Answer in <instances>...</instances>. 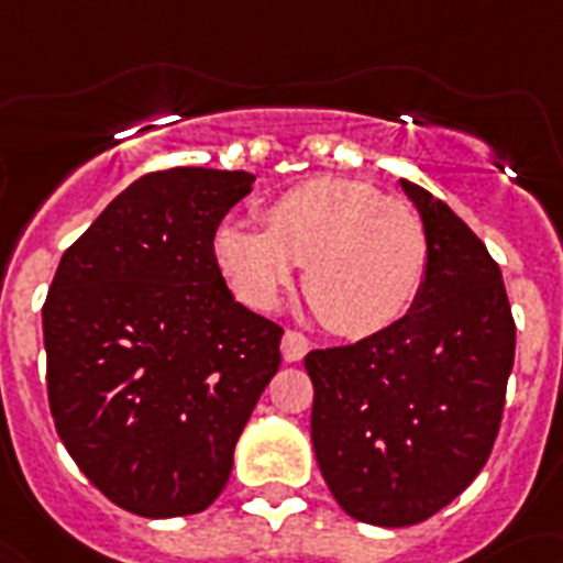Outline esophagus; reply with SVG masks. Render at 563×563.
I'll use <instances>...</instances> for the list:
<instances>
[{"label": "esophagus", "instance_id": "1", "mask_svg": "<svg viewBox=\"0 0 563 563\" xmlns=\"http://www.w3.org/2000/svg\"><path fill=\"white\" fill-rule=\"evenodd\" d=\"M309 349H311L309 336L300 334V331L288 329L286 334H283L280 351H283V360H286V363H300L302 356L309 354Z\"/></svg>", "mask_w": 563, "mask_h": 563}]
</instances>
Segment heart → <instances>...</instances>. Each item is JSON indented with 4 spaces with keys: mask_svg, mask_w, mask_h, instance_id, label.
I'll use <instances>...</instances> for the list:
<instances>
[{
    "mask_svg": "<svg viewBox=\"0 0 563 563\" xmlns=\"http://www.w3.org/2000/svg\"><path fill=\"white\" fill-rule=\"evenodd\" d=\"M263 229L223 223L214 261L246 306L272 311L306 263L302 288L340 336H371L397 325L428 275V232L413 209L371 184L311 178L272 198Z\"/></svg>",
    "mask_w": 563,
    "mask_h": 563,
    "instance_id": "1",
    "label": "heart"
}]
</instances>
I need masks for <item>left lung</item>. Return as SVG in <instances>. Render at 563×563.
Wrapping results in <instances>:
<instances>
[{"label":"left lung","mask_w":563,"mask_h":563,"mask_svg":"<svg viewBox=\"0 0 563 563\" xmlns=\"http://www.w3.org/2000/svg\"><path fill=\"white\" fill-rule=\"evenodd\" d=\"M428 232V275L390 329L306 356L311 442L336 505L379 527L419 525L485 467L505 413L516 322L501 268L471 227L402 180Z\"/></svg>","instance_id":"8db88e82"}]
</instances>
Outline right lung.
Returning <instances> with one entry per match:
<instances>
[{"label": "right lung", "mask_w": 563, "mask_h": 563, "mask_svg": "<svg viewBox=\"0 0 563 563\" xmlns=\"http://www.w3.org/2000/svg\"><path fill=\"white\" fill-rule=\"evenodd\" d=\"M254 175L175 166L139 178L65 254L42 306L58 439L112 505L207 510L280 368L283 329L234 300L214 261Z\"/></svg>", "instance_id": "obj_1"}]
</instances>
